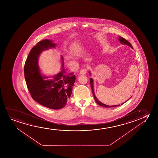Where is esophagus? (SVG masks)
Wrapping results in <instances>:
<instances>
[{
	"mask_svg": "<svg viewBox=\"0 0 158 158\" xmlns=\"http://www.w3.org/2000/svg\"><path fill=\"white\" fill-rule=\"evenodd\" d=\"M86 72L87 69H81L80 70V74H85L86 73Z\"/></svg>",
	"mask_w": 158,
	"mask_h": 158,
	"instance_id": "obj_1",
	"label": "esophagus"
}]
</instances>
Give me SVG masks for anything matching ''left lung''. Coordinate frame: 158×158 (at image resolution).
<instances>
[{
    "label": "left lung",
    "instance_id": "left-lung-1",
    "mask_svg": "<svg viewBox=\"0 0 158 158\" xmlns=\"http://www.w3.org/2000/svg\"><path fill=\"white\" fill-rule=\"evenodd\" d=\"M119 40V41H120V43L121 44H122L128 46H130V48H133V47H132V46L131 45V44H130V43H129V42H128V41L127 40H126L125 39H124V38H123V37H120V36H119V40ZM89 75L91 76V72H89ZM89 81H90V84H91V89H92V93H93V97H94V99H95V102H97V103L98 105H99L100 106H102V107H107V108H108V107H117V106H120V105H112V106H109V105H105V104L102 103V102H100L99 100H98V99L96 97V96H95V94H94V88H93V85H94V83H93V79H92V78H90ZM128 100H127V101H126V102H127ZM126 102H123V104H121V105H123V104H124V103H125Z\"/></svg>",
    "mask_w": 158,
    "mask_h": 158
}]
</instances>
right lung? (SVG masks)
I'll list each match as a JSON object with an SVG mask.
<instances>
[{
  "mask_svg": "<svg viewBox=\"0 0 158 158\" xmlns=\"http://www.w3.org/2000/svg\"><path fill=\"white\" fill-rule=\"evenodd\" d=\"M56 45L49 39L39 41L31 49L24 66V75L31 95L35 102L46 107L59 110L66 105L76 80L73 73L66 74L62 56L61 71L53 76H43L38 64L44 51L55 48ZM52 77L51 80L48 78Z\"/></svg>",
  "mask_w": 158,
  "mask_h": 158,
  "instance_id": "obj_1",
  "label": "right lung"
}]
</instances>
